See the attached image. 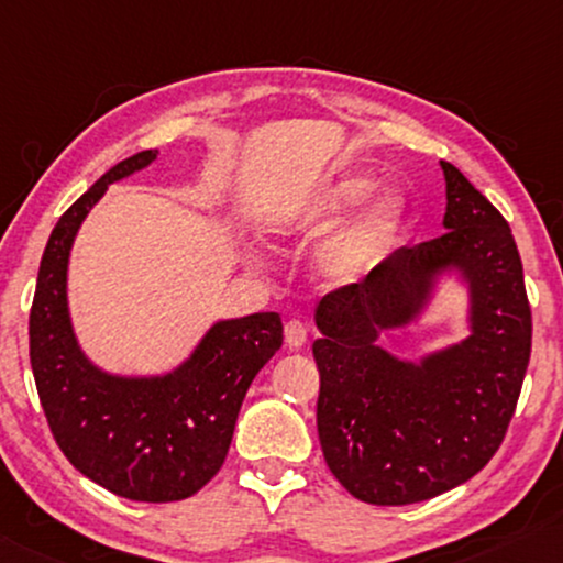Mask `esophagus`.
Listing matches in <instances>:
<instances>
[{"mask_svg": "<svg viewBox=\"0 0 563 563\" xmlns=\"http://www.w3.org/2000/svg\"><path fill=\"white\" fill-rule=\"evenodd\" d=\"M306 339H308V329L303 327V321L290 319L285 323V344H288V350H300V346L306 344Z\"/></svg>", "mask_w": 563, "mask_h": 563, "instance_id": "1", "label": "esophagus"}]
</instances>
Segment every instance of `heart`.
<instances>
[{
  "label": "heart",
  "instance_id": "b5f03b06",
  "mask_svg": "<svg viewBox=\"0 0 563 563\" xmlns=\"http://www.w3.org/2000/svg\"><path fill=\"white\" fill-rule=\"evenodd\" d=\"M372 191H375V180L369 176H350L339 180L327 191L283 206L278 213H273L271 232H323V229L346 217ZM402 224H406V201L393 191L385 194L369 211L354 219L334 242H329L321 257L323 273L334 283L364 278L393 250V244L398 242L402 232Z\"/></svg>",
  "mask_w": 563,
  "mask_h": 563
}]
</instances>
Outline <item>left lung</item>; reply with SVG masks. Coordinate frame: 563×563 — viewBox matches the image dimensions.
Listing matches in <instances>:
<instances>
[{"label":"left lung","mask_w":563,"mask_h":563,"mask_svg":"<svg viewBox=\"0 0 563 563\" xmlns=\"http://www.w3.org/2000/svg\"><path fill=\"white\" fill-rule=\"evenodd\" d=\"M446 213L437 240L395 250L362 283L316 306V423L329 470L369 505L431 500L472 479L500 449L530 360L522 263L503 213L441 161ZM471 290V336L421 363L376 342L428 305L438 275Z\"/></svg>","instance_id":"obj_1"}]
</instances>
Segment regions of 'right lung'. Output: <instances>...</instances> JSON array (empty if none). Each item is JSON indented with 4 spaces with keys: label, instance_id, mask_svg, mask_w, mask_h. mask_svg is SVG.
I'll list each match as a JSON object with an SVG mask.
<instances>
[{
    "label": "right lung",
    "instance_id": "add662e5",
    "mask_svg": "<svg viewBox=\"0 0 563 563\" xmlns=\"http://www.w3.org/2000/svg\"><path fill=\"white\" fill-rule=\"evenodd\" d=\"M155 157L117 163L63 213L30 311V364L55 443L84 477L137 503L186 500L221 470L244 395L283 344L280 316L267 311L217 321L168 375H109L81 352L66 292L76 232L109 184Z\"/></svg>",
    "mask_w": 563,
    "mask_h": 563
}]
</instances>
